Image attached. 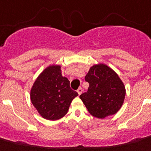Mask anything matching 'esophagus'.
Returning a JSON list of instances; mask_svg holds the SVG:
<instances>
[{
  "label": "esophagus",
  "mask_w": 151,
  "mask_h": 151,
  "mask_svg": "<svg viewBox=\"0 0 151 151\" xmlns=\"http://www.w3.org/2000/svg\"><path fill=\"white\" fill-rule=\"evenodd\" d=\"M82 91H83V89L81 88V87H79V88H78V90H77V92L78 93V94H79V95H81V94L82 93Z\"/></svg>",
  "instance_id": "1"
}]
</instances>
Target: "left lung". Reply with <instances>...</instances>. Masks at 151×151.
<instances>
[{"mask_svg": "<svg viewBox=\"0 0 151 151\" xmlns=\"http://www.w3.org/2000/svg\"><path fill=\"white\" fill-rule=\"evenodd\" d=\"M88 90L80 98L88 112L98 119L115 114L121 109L125 96V87L118 74L107 65L92 66L85 77Z\"/></svg>", "mask_w": 151, "mask_h": 151, "instance_id": "obj_1", "label": "left lung"}]
</instances>
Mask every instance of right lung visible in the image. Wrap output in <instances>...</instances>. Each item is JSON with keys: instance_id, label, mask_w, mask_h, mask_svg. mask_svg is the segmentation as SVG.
I'll use <instances>...</instances> for the list:
<instances>
[{"instance_id": "1", "label": "right lung", "mask_w": 151, "mask_h": 151, "mask_svg": "<svg viewBox=\"0 0 151 151\" xmlns=\"http://www.w3.org/2000/svg\"><path fill=\"white\" fill-rule=\"evenodd\" d=\"M78 93L70 87V81L61 74L60 65H51L39 74L30 91V99L42 117L58 120L68 112Z\"/></svg>"}]
</instances>
